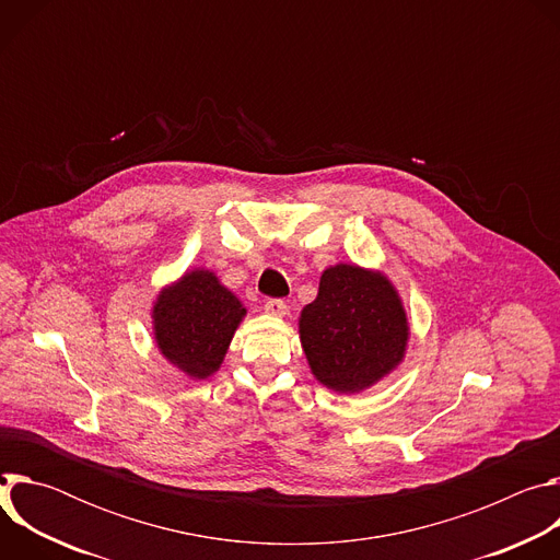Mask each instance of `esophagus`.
Returning <instances> with one entry per match:
<instances>
[{
  "mask_svg": "<svg viewBox=\"0 0 560 560\" xmlns=\"http://www.w3.org/2000/svg\"><path fill=\"white\" fill-rule=\"evenodd\" d=\"M264 310H266L268 314H272V316H285V314H288V305H285L283 299H268L266 305H264Z\"/></svg>",
  "mask_w": 560,
  "mask_h": 560,
  "instance_id": "34e87169",
  "label": "esophagus"
}]
</instances>
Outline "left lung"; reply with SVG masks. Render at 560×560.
Returning <instances> with one entry per match:
<instances>
[{
    "mask_svg": "<svg viewBox=\"0 0 560 560\" xmlns=\"http://www.w3.org/2000/svg\"><path fill=\"white\" fill-rule=\"evenodd\" d=\"M299 337L318 383L357 394L404 361L410 326L385 275L339 264L324 270L316 299L301 310Z\"/></svg>",
    "mask_w": 560,
    "mask_h": 560,
    "instance_id": "left-lung-1",
    "label": "left lung"
}]
</instances>
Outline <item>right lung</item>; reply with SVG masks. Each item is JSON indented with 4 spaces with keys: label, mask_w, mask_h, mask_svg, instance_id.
I'll list each match as a JSON object with an SVG mask.
<instances>
[{
    "label": "right lung",
    "mask_w": 560,
    "mask_h": 560,
    "mask_svg": "<svg viewBox=\"0 0 560 560\" xmlns=\"http://www.w3.org/2000/svg\"><path fill=\"white\" fill-rule=\"evenodd\" d=\"M244 316V303L221 285L214 272L195 268L156 294L154 341L159 352L184 374L208 378L221 368Z\"/></svg>",
    "instance_id": "1"
}]
</instances>
